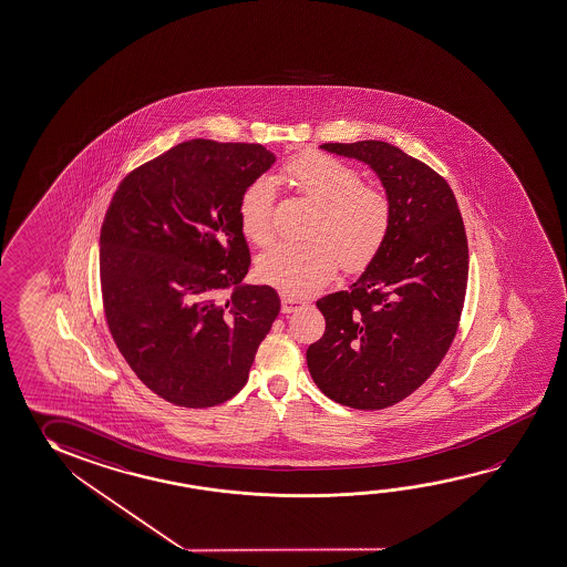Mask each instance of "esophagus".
Listing matches in <instances>:
<instances>
[{"mask_svg":"<svg viewBox=\"0 0 567 567\" xmlns=\"http://www.w3.org/2000/svg\"><path fill=\"white\" fill-rule=\"evenodd\" d=\"M303 301H299V299H293V297L284 296L281 297V313H293L297 307L301 306Z\"/></svg>","mask_w":567,"mask_h":567,"instance_id":"esophagus-1","label":"esophagus"}]
</instances>
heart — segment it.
<instances>
[{
    "mask_svg": "<svg viewBox=\"0 0 567 567\" xmlns=\"http://www.w3.org/2000/svg\"><path fill=\"white\" fill-rule=\"evenodd\" d=\"M281 177L317 207L303 244H276L258 260V274L289 296H311L334 278L339 266L360 270L386 238L390 200L362 183L351 165L307 152L289 159ZM276 190L268 177L254 179L240 197L238 215L246 238L258 246L274 240Z\"/></svg>",
    "mask_w": 567,
    "mask_h": 567,
    "instance_id": "obj_1",
    "label": "heart"
}]
</instances>
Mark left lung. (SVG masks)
Here are the masks:
<instances>
[{"label":"left lung","instance_id":"1","mask_svg":"<svg viewBox=\"0 0 567 567\" xmlns=\"http://www.w3.org/2000/svg\"><path fill=\"white\" fill-rule=\"evenodd\" d=\"M321 147L377 172L390 226L351 289L317 301L324 334L307 349V367L337 404L382 410L422 386L450 351L467 291V234L447 181L400 147Z\"/></svg>","mask_w":567,"mask_h":567}]
</instances>
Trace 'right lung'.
<instances>
[{
    "mask_svg": "<svg viewBox=\"0 0 567 567\" xmlns=\"http://www.w3.org/2000/svg\"><path fill=\"white\" fill-rule=\"evenodd\" d=\"M274 162L260 144L190 140L127 173L110 200L100 230L110 334L172 404L238 394L278 317L276 289L243 286L250 250L238 215L244 189Z\"/></svg>",
    "mask_w": 567,
    "mask_h": 567,
    "instance_id": "right-lung-1",
    "label": "right lung"
}]
</instances>
